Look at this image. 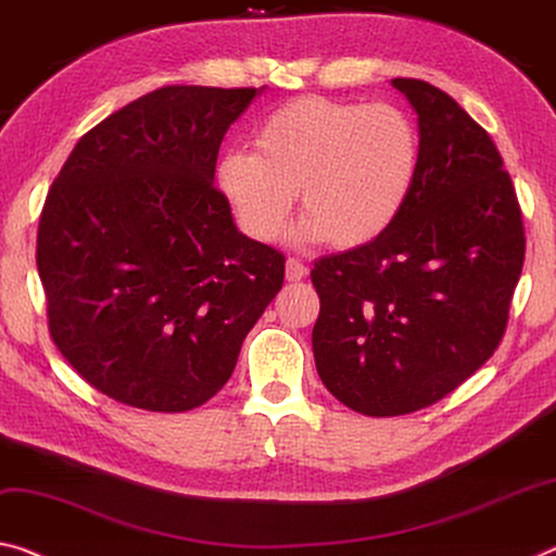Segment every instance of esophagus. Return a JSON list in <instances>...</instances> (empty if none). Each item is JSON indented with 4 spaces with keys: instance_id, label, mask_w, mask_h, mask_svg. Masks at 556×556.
<instances>
[{
    "instance_id": "obj_1",
    "label": "esophagus",
    "mask_w": 556,
    "mask_h": 556,
    "mask_svg": "<svg viewBox=\"0 0 556 556\" xmlns=\"http://www.w3.org/2000/svg\"><path fill=\"white\" fill-rule=\"evenodd\" d=\"M306 275H309V269H306V264L302 260H294V257L287 260V279L289 281H302Z\"/></svg>"
}]
</instances>
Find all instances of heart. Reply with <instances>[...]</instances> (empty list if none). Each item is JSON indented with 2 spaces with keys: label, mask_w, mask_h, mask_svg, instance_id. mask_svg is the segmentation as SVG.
<instances>
[{
  "label": "heart",
  "mask_w": 556,
  "mask_h": 556,
  "mask_svg": "<svg viewBox=\"0 0 556 556\" xmlns=\"http://www.w3.org/2000/svg\"><path fill=\"white\" fill-rule=\"evenodd\" d=\"M254 151L230 148L215 182L237 225L269 242L299 195V232L341 250L381 237L408 202L420 167L418 126L393 103L299 96L252 134Z\"/></svg>",
  "instance_id": "b5f03b06"
}]
</instances>
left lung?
I'll use <instances>...</instances> for the list:
<instances>
[{
	"instance_id": "obj_1",
	"label": "left lung",
	"mask_w": 556,
	"mask_h": 556,
	"mask_svg": "<svg viewBox=\"0 0 556 556\" xmlns=\"http://www.w3.org/2000/svg\"><path fill=\"white\" fill-rule=\"evenodd\" d=\"M391 84L418 113L410 198L381 237L312 269L316 371L371 418L428 408L495 354L525 264L522 210L488 130L428 81Z\"/></svg>"
}]
</instances>
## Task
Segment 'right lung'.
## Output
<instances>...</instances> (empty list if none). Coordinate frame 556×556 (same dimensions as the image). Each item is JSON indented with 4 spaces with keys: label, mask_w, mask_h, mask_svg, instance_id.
<instances>
[{
    "label": "right lung",
    "mask_w": 556,
    "mask_h": 556,
    "mask_svg": "<svg viewBox=\"0 0 556 556\" xmlns=\"http://www.w3.org/2000/svg\"><path fill=\"white\" fill-rule=\"evenodd\" d=\"M257 88L163 86L81 136L37 235L49 333L109 399L155 413L207 403L285 285V254L237 232L215 180Z\"/></svg>",
    "instance_id": "right-lung-1"
}]
</instances>
